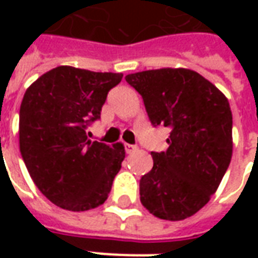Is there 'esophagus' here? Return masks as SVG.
Here are the masks:
<instances>
[{"label": "esophagus", "instance_id": "esophagus-1", "mask_svg": "<svg viewBox=\"0 0 258 258\" xmlns=\"http://www.w3.org/2000/svg\"><path fill=\"white\" fill-rule=\"evenodd\" d=\"M138 149V146L137 145H130V144H125V152L127 153H133V152H135Z\"/></svg>", "mask_w": 258, "mask_h": 258}]
</instances>
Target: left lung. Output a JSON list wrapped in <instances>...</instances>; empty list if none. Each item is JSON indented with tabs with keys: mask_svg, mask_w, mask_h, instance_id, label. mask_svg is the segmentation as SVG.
Returning a JSON list of instances; mask_svg holds the SVG:
<instances>
[{
	"mask_svg": "<svg viewBox=\"0 0 258 258\" xmlns=\"http://www.w3.org/2000/svg\"><path fill=\"white\" fill-rule=\"evenodd\" d=\"M151 123L170 127L166 152H152L153 167L140 181L141 203L155 217L179 221L203 207L232 157V112L227 96L189 69L127 74Z\"/></svg>",
	"mask_w": 258,
	"mask_h": 258,
	"instance_id": "obj_1",
	"label": "left lung"
}]
</instances>
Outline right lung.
I'll return each mask as SVG.
<instances>
[{"label":"right lung","instance_id":"1","mask_svg":"<svg viewBox=\"0 0 258 258\" xmlns=\"http://www.w3.org/2000/svg\"><path fill=\"white\" fill-rule=\"evenodd\" d=\"M121 79V73L58 66L26 90L19 113L20 153L37 188L64 210L101 206L121 168V142H91L85 133L101 117L107 92Z\"/></svg>","mask_w":258,"mask_h":258}]
</instances>
